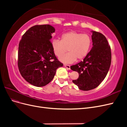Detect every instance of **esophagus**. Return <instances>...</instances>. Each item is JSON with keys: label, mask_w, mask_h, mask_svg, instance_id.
Returning <instances> with one entry per match:
<instances>
[{"label": "esophagus", "mask_w": 127, "mask_h": 127, "mask_svg": "<svg viewBox=\"0 0 127 127\" xmlns=\"http://www.w3.org/2000/svg\"><path fill=\"white\" fill-rule=\"evenodd\" d=\"M64 67H66L67 69H69V70L70 69V65L66 64H64Z\"/></svg>", "instance_id": "34e87169"}]
</instances>
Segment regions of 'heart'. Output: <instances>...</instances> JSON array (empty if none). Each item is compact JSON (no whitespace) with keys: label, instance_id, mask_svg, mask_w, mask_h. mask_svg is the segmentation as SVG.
I'll return each instance as SVG.
<instances>
[{"label":"heart","instance_id":"b5f03b06","mask_svg":"<svg viewBox=\"0 0 127 127\" xmlns=\"http://www.w3.org/2000/svg\"><path fill=\"white\" fill-rule=\"evenodd\" d=\"M92 44L91 36L87 34L70 31L64 34L61 40L55 39L52 42V47L55 55L60 57L67 49L70 52L59 58L64 63L71 64L76 60H82L90 51Z\"/></svg>","mask_w":127,"mask_h":127}]
</instances>
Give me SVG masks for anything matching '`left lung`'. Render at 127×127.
<instances>
[{"mask_svg": "<svg viewBox=\"0 0 127 127\" xmlns=\"http://www.w3.org/2000/svg\"><path fill=\"white\" fill-rule=\"evenodd\" d=\"M91 32L93 47L90 52L83 61L70 67L79 74L78 79L72 82L82 91L97 87L105 78L111 63V48L106 37L101 33Z\"/></svg>", "mask_w": 127, "mask_h": 127, "instance_id": "obj_1", "label": "left lung"}]
</instances>
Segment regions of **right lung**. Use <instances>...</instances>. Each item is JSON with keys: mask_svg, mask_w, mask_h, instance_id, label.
I'll return each mask as SVG.
<instances>
[{"mask_svg": "<svg viewBox=\"0 0 127 127\" xmlns=\"http://www.w3.org/2000/svg\"><path fill=\"white\" fill-rule=\"evenodd\" d=\"M55 32L50 25H35L27 31L19 43V70L32 85H47L54 78L57 69L63 66L57 59L50 42Z\"/></svg>", "mask_w": 127, "mask_h": 127, "instance_id": "obj_1", "label": "right lung"}]
</instances>
